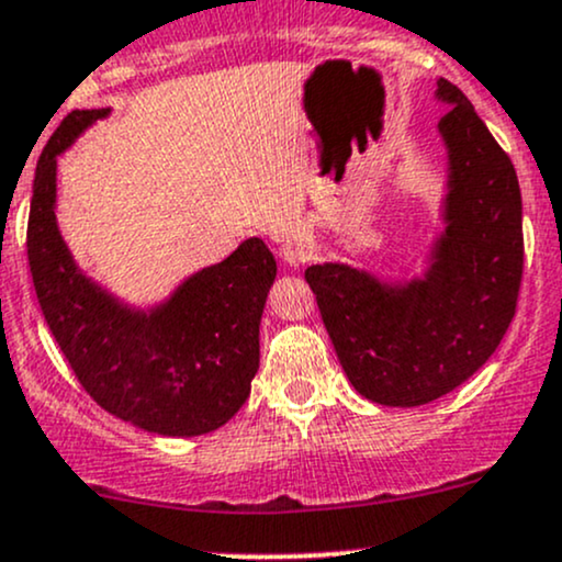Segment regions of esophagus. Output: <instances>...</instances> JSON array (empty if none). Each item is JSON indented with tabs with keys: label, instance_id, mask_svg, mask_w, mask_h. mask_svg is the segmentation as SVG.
<instances>
[{
	"label": "esophagus",
	"instance_id": "esophagus-1",
	"mask_svg": "<svg viewBox=\"0 0 562 562\" xmlns=\"http://www.w3.org/2000/svg\"><path fill=\"white\" fill-rule=\"evenodd\" d=\"M280 256H282V261L288 263V267H299V263H304L306 258L312 256V239H310V234L301 232V229L288 232L285 239H282Z\"/></svg>",
	"mask_w": 562,
	"mask_h": 562
}]
</instances>
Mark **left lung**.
Instances as JSON below:
<instances>
[{
    "label": "left lung",
    "instance_id": "left-lung-1",
    "mask_svg": "<svg viewBox=\"0 0 562 562\" xmlns=\"http://www.w3.org/2000/svg\"><path fill=\"white\" fill-rule=\"evenodd\" d=\"M446 146L442 232L422 274L392 280L349 263H314L306 282L349 384L371 403L416 408L488 362L515 317L522 277V200L509 157L467 95L440 79Z\"/></svg>",
    "mask_w": 562,
    "mask_h": 562
}]
</instances>
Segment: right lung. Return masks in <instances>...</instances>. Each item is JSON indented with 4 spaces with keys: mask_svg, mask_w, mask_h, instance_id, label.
<instances>
[{
    "mask_svg": "<svg viewBox=\"0 0 562 562\" xmlns=\"http://www.w3.org/2000/svg\"><path fill=\"white\" fill-rule=\"evenodd\" d=\"M109 114L71 111L36 162L26 243L36 299L79 384L103 411L151 435H207L250 397L277 261L263 239L250 237L151 306L127 304L85 274L55 218L58 157Z\"/></svg>",
    "mask_w": 562,
    "mask_h": 562,
    "instance_id": "add662e5",
    "label": "right lung"
}]
</instances>
